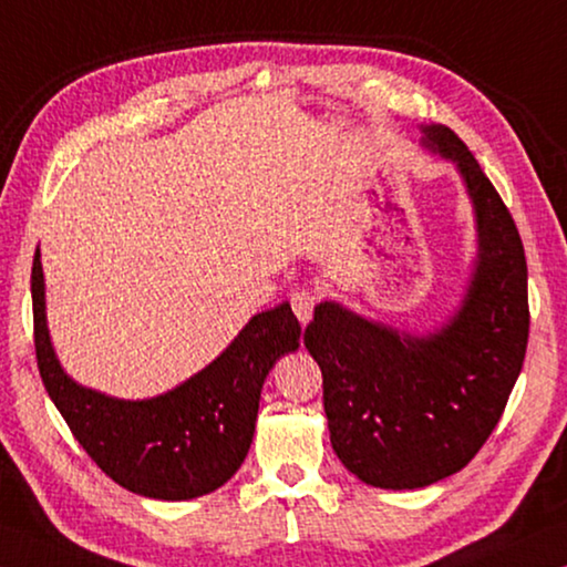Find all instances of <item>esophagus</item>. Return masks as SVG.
Segmentation results:
<instances>
[{
    "instance_id": "esophagus-1",
    "label": "esophagus",
    "mask_w": 567,
    "mask_h": 567,
    "mask_svg": "<svg viewBox=\"0 0 567 567\" xmlns=\"http://www.w3.org/2000/svg\"><path fill=\"white\" fill-rule=\"evenodd\" d=\"M290 305H292V312L297 315V320L305 324L312 318L315 305H318V295H315L312 290H307V287H300V290H295L290 295Z\"/></svg>"
}]
</instances>
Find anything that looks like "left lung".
I'll return each instance as SVG.
<instances>
[{"label":"left lung","mask_w":567,"mask_h":567,"mask_svg":"<svg viewBox=\"0 0 567 567\" xmlns=\"http://www.w3.org/2000/svg\"><path fill=\"white\" fill-rule=\"evenodd\" d=\"M425 147L453 159L477 219V262L460 310L427 338L315 307L305 348L322 370L332 450L362 483L415 491L463 470L501 420L523 370L525 249L511 209L457 134L430 124Z\"/></svg>","instance_id":"obj_1"}]
</instances>
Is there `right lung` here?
I'll list each match as a JSON object with an SVG mask.
<instances>
[{
  "label": "right lung",
  "mask_w": 567,
  "mask_h": 567,
  "mask_svg": "<svg viewBox=\"0 0 567 567\" xmlns=\"http://www.w3.org/2000/svg\"><path fill=\"white\" fill-rule=\"evenodd\" d=\"M37 368L72 435L104 475L130 493L189 501L237 473L252 443L265 378L300 348V322L282 302L255 315L203 372L152 400H117L82 388L56 362L44 318L40 249L32 265Z\"/></svg>",
  "instance_id": "1"
}]
</instances>
